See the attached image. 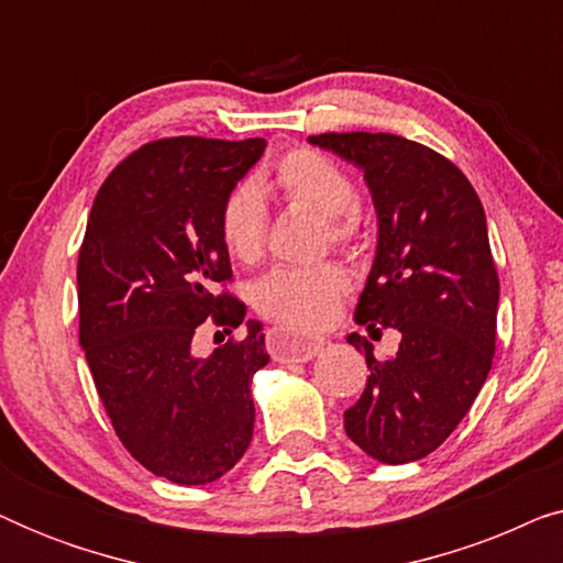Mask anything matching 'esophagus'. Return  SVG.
Returning <instances> with one entry per match:
<instances>
[{"mask_svg":"<svg viewBox=\"0 0 563 563\" xmlns=\"http://www.w3.org/2000/svg\"><path fill=\"white\" fill-rule=\"evenodd\" d=\"M266 345L274 361H282V364H302V361L318 356L322 349V338H310L291 333V330L284 328H272L268 330Z\"/></svg>","mask_w":563,"mask_h":563,"instance_id":"34e87169","label":"esophagus"}]
</instances>
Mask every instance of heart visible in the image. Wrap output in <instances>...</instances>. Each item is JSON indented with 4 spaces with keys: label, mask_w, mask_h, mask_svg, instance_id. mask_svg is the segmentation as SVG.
<instances>
[{
    "label": "heart",
    "mask_w": 563,
    "mask_h": 563,
    "mask_svg": "<svg viewBox=\"0 0 563 563\" xmlns=\"http://www.w3.org/2000/svg\"><path fill=\"white\" fill-rule=\"evenodd\" d=\"M272 187L289 207L320 214L322 243L353 249L358 243L361 220L356 187L335 161L312 148L284 153L274 166ZM268 205L256 184L243 181L222 197L218 233L225 251L241 264H256L268 243ZM351 289V276L335 261L312 266L274 268L253 287V307L264 318L289 330H318L333 320L343 297Z\"/></svg>",
    "instance_id": "1"
}]
</instances>
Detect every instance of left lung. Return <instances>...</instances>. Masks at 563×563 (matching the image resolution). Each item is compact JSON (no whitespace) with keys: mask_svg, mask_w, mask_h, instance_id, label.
Segmentation results:
<instances>
[{"mask_svg":"<svg viewBox=\"0 0 563 563\" xmlns=\"http://www.w3.org/2000/svg\"><path fill=\"white\" fill-rule=\"evenodd\" d=\"M364 172L379 243L356 322L402 333L395 358L379 361L364 335V395L343 412L345 433L382 464L433 453L474 405L492 368L499 279L487 218L472 181L428 145L391 133L307 137Z\"/></svg>","mask_w":563,"mask_h":563,"instance_id":"8db88e82","label":"left lung"}]
</instances>
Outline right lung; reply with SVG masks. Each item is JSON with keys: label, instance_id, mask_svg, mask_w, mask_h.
Returning a JSON list of instances; mask_svg holds the SVG:
<instances>
[{"label": "right lung", "instance_id": "add662e5", "mask_svg": "<svg viewBox=\"0 0 563 563\" xmlns=\"http://www.w3.org/2000/svg\"><path fill=\"white\" fill-rule=\"evenodd\" d=\"M264 137H164L99 187L79 249V343L107 418L137 464L174 484H210L249 449L251 379L268 364L261 322L212 356L191 349L205 320L233 333L245 305L225 287L222 197Z\"/></svg>", "mask_w": 563, "mask_h": 563}]
</instances>
